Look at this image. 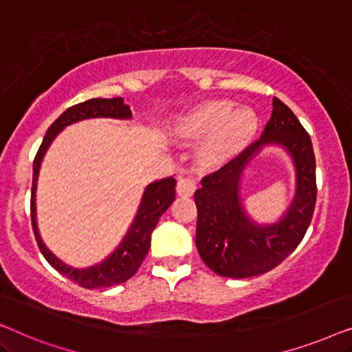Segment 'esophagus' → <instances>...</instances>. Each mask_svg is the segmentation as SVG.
<instances>
[{
  "label": "esophagus",
  "mask_w": 352,
  "mask_h": 352,
  "mask_svg": "<svg viewBox=\"0 0 352 352\" xmlns=\"http://www.w3.org/2000/svg\"><path fill=\"white\" fill-rule=\"evenodd\" d=\"M196 191V182L190 177H178L177 182V192L178 196H192Z\"/></svg>",
  "instance_id": "obj_1"
}]
</instances>
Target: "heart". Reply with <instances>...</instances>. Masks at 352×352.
I'll list each match as a JSON object with an SVG mask.
<instances>
[{
	"label": "heart",
	"mask_w": 352,
	"mask_h": 352,
	"mask_svg": "<svg viewBox=\"0 0 352 352\" xmlns=\"http://www.w3.org/2000/svg\"><path fill=\"white\" fill-rule=\"evenodd\" d=\"M228 100L210 102L185 116L177 127L182 138L209 137L202 146V157L220 164L237 155L256 131L255 113L247 107L234 108Z\"/></svg>",
	"instance_id": "heart-1"
}]
</instances>
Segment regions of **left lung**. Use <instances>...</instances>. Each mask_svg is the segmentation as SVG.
Wrapping results in <instances>:
<instances>
[{"label": "left lung", "mask_w": 352, "mask_h": 352, "mask_svg": "<svg viewBox=\"0 0 352 352\" xmlns=\"http://www.w3.org/2000/svg\"><path fill=\"white\" fill-rule=\"evenodd\" d=\"M289 153L297 188L291 206L274 224H258L246 214L240 180L248 162L265 146ZM195 192L197 207L196 247L214 273L225 277L268 273L294 252L306 234L316 206V157L308 132L285 103L273 98V113L258 140L201 180Z\"/></svg>", "instance_id": "obj_1"}]
</instances>
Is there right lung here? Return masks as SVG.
<instances>
[{
    "label": "right lung",
    "instance_id": "obj_1",
    "mask_svg": "<svg viewBox=\"0 0 352 352\" xmlns=\"http://www.w3.org/2000/svg\"><path fill=\"white\" fill-rule=\"evenodd\" d=\"M92 118H111V120H132L131 107L124 103L121 97L116 98H91L78 105H73L62 113L51 127L47 129L46 135L43 138L41 146L34 156L33 161V185H32V225L33 232L36 237V244L47 260V263L57 270L75 284L84 287V289H105L122 284L127 279L137 273L140 268L142 261L145 260L150 249L151 232L155 230L161 215L169 209V206L175 199V178L167 177L150 183L143 191L140 206L135 217H133L131 226L122 237V241L118 244L115 250L110 255L105 256L100 263L87 266V268H75L63 263L60 258H57L51 250L47 249L41 239V234L38 231L36 223V183L41 162L46 155L47 148L51 146L58 133L70 124H75L78 121L92 120Z\"/></svg>",
    "mask_w": 352,
    "mask_h": 352
}]
</instances>
